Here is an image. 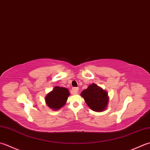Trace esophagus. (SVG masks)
I'll use <instances>...</instances> for the list:
<instances>
[{
  "label": "esophagus",
  "mask_w": 150,
  "mask_h": 150,
  "mask_svg": "<svg viewBox=\"0 0 150 150\" xmlns=\"http://www.w3.org/2000/svg\"><path fill=\"white\" fill-rule=\"evenodd\" d=\"M72 91H73V93H75V94H77V93L79 92V88H77V87L73 88Z\"/></svg>",
  "instance_id": "obj_1"
}]
</instances>
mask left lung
I'll return each instance as SVG.
<instances>
[{
	"label": "left lung",
	"mask_w": 150,
	"mask_h": 150,
	"mask_svg": "<svg viewBox=\"0 0 150 150\" xmlns=\"http://www.w3.org/2000/svg\"><path fill=\"white\" fill-rule=\"evenodd\" d=\"M81 96L92 110L103 112L107 109L109 101L108 93L97 84H90L86 89L81 92Z\"/></svg>",
	"instance_id": "obj_1"
}]
</instances>
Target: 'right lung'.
Here are the masks:
<instances>
[{"label":"right lung","mask_w":150,"mask_h":150,"mask_svg":"<svg viewBox=\"0 0 150 150\" xmlns=\"http://www.w3.org/2000/svg\"><path fill=\"white\" fill-rule=\"evenodd\" d=\"M69 95V91L66 88L55 86L45 96L46 105L52 110H59L65 105Z\"/></svg>","instance_id":"1"}]
</instances>
